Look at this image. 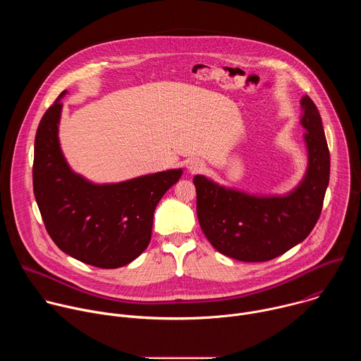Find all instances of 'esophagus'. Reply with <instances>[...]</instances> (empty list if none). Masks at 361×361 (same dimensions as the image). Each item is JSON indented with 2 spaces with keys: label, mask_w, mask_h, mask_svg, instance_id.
I'll return each mask as SVG.
<instances>
[{
  "label": "esophagus",
  "mask_w": 361,
  "mask_h": 361,
  "mask_svg": "<svg viewBox=\"0 0 361 361\" xmlns=\"http://www.w3.org/2000/svg\"><path fill=\"white\" fill-rule=\"evenodd\" d=\"M188 170L192 171V173L200 171V170H202V163H201V161H197V160H192V161L188 163Z\"/></svg>",
  "instance_id": "esophagus-1"
}]
</instances>
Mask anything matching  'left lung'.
I'll use <instances>...</instances> for the list:
<instances>
[{"instance_id": "8db88e82", "label": "left lung", "mask_w": 361, "mask_h": 361, "mask_svg": "<svg viewBox=\"0 0 361 361\" xmlns=\"http://www.w3.org/2000/svg\"><path fill=\"white\" fill-rule=\"evenodd\" d=\"M301 107L308 169L290 194L257 197L194 177L200 227L221 254L248 263L269 262L301 243L319 221L330 180V151L313 99L302 97Z\"/></svg>"}]
</instances>
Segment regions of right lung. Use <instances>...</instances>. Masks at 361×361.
Masks as SVG:
<instances>
[{"label": "right lung", "instance_id": "obj_1", "mask_svg": "<svg viewBox=\"0 0 361 361\" xmlns=\"http://www.w3.org/2000/svg\"><path fill=\"white\" fill-rule=\"evenodd\" d=\"M42 116L34 144L32 184L47 233L78 262L123 267L147 248L159 201L183 174L169 170L118 184H92L73 173L59 142L60 98Z\"/></svg>", "mask_w": 361, "mask_h": 361}]
</instances>
